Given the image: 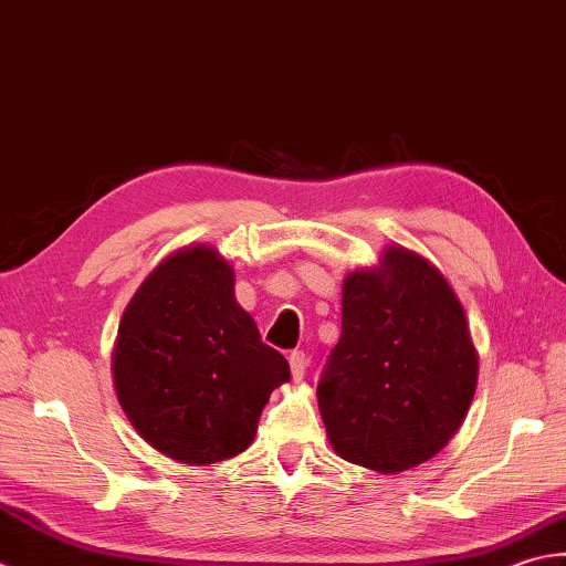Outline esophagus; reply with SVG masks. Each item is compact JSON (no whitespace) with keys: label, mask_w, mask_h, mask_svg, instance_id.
I'll list each match as a JSON object with an SVG mask.
<instances>
[{"label":"esophagus","mask_w":566,"mask_h":566,"mask_svg":"<svg viewBox=\"0 0 566 566\" xmlns=\"http://www.w3.org/2000/svg\"><path fill=\"white\" fill-rule=\"evenodd\" d=\"M310 364V356L305 352H293L291 354V374L295 380H300L305 376V368Z\"/></svg>","instance_id":"1"}]
</instances>
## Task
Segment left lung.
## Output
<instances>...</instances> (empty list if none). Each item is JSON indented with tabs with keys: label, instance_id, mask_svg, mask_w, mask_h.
<instances>
[{
	"label": "left lung",
	"instance_id": "obj_1",
	"mask_svg": "<svg viewBox=\"0 0 566 566\" xmlns=\"http://www.w3.org/2000/svg\"><path fill=\"white\" fill-rule=\"evenodd\" d=\"M476 371L444 275L418 253L388 249L378 271L344 281L342 337L317 384L334 452L380 474L430 459L464 420Z\"/></svg>",
	"mask_w": 566,
	"mask_h": 566
}]
</instances>
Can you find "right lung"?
<instances>
[{"label":"right lung","instance_id":"right-lung-1","mask_svg":"<svg viewBox=\"0 0 566 566\" xmlns=\"http://www.w3.org/2000/svg\"><path fill=\"white\" fill-rule=\"evenodd\" d=\"M126 418L160 454L212 464L251 444L263 408L291 378L239 307L234 273L210 247L172 253L126 307L114 349Z\"/></svg>","mask_w":566,"mask_h":566}]
</instances>
